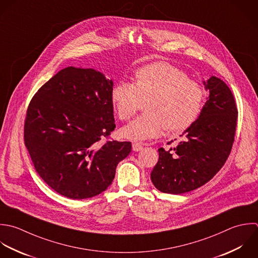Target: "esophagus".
Listing matches in <instances>:
<instances>
[{
  "label": "esophagus",
  "mask_w": 258,
  "mask_h": 258,
  "mask_svg": "<svg viewBox=\"0 0 258 258\" xmlns=\"http://www.w3.org/2000/svg\"><path fill=\"white\" fill-rule=\"evenodd\" d=\"M143 148H144V146L141 143H134L133 144V150L135 152H140V151L143 150Z\"/></svg>",
  "instance_id": "esophagus-1"
}]
</instances>
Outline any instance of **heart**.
<instances>
[{"mask_svg":"<svg viewBox=\"0 0 258 258\" xmlns=\"http://www.w3.org/2000/svg\"><path fill=\"white\" fill-rule=\"evenodd\" d=\"M110 98L120 120H128L148 98L147 112L120 131L125 139L145 141L158 138L166 127L181 132L191 126L201 113L204 90L181 69L160 61L139 68L135 82H117Z\"/></svg>","mask_w":258,"mask_h":258,"instance_id":"heart-1","label":"heart"}]
</instances>
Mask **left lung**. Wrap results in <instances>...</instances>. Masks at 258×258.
Listing matches in <instances>:
<instances>
[{"label": "left lung", "instance_id": "obj_1", "mask_svg": "<svg viewBox=\"0 0 258 258\" xmlns=\"http://www.w3.org/2000/svg\"><path fill=\"white\" fill-rule=\"evenodd\" d=\"M203 84L209 98L197 120L181 136L184 141L169 151L159 149L151 180L163 193L178 195L203 186L219 172L231 152L238 114L234 96L218 77L211 76Z\"/></svg>", "mask_w": 258, "mask_h": 258}]
</instances>
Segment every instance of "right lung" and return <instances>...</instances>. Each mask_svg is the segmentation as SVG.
<instances>
[{"label": "right lung", "instance_id": "add662e5", "mask_svg": "<svg viewBox=\"0 0 258 258\" xmlns=\"http://www.w3.org/2000/svg\"><path fill=\"white\" fill-rule=\"evenodd\" d=\"M112 80L91 68L66 67L31 99L24 141L35 170L54 191L86 199L105 191L130 142L101 141L114 131Z\"/></svg>", "mask_w": 258, "mask_h": 258}]
</instances>
